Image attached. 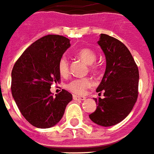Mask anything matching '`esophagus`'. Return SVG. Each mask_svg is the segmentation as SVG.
<instances>
[{
  "mask_svg": "<svg viewBox=\"0 0 154 154\" xmlns=\"http://www.w3.org/2000/svg\"><path fill=\"white\" fill-rule=\"evenodd\" d=\"M72 98L75 100H85L86 99V97L85 96H78V95H75V94H73Z\"/></svg>",
  "mask_w": 154,
  "mask_h": 154,
  "instance_id": "34e87169",
  "label": "esophagus"
}]
</instances>
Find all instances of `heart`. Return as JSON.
<instances>
[{"label":"heart","mask_w":154,"mask_h":154,"mask_svg":"<svg viewBox=\"0 0 154 154\" xmlns=\"http://www.w3.org/2000/svg\"><path fill=\"white\" fill-rule=\"evenodd\" d=\"M77 55L88 64L93 63L96 59V54L94 53V51L90 48H82L78 50L77 52ZM58 70L60 75L62 76H65L68 74V60L65 55H63L59 60ZM92 85H93V82L91 79H90L88 77L75 78L67 84V88L75 94H84L87 89L91 87Z\"/></svg>","instance_id":"1"}]
</instances>
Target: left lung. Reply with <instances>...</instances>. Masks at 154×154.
Segmentation results:
<instances>
[{
  "label": "left lung",
  "mask_w": 154,
  "mask_h": 154,
  "mask_svg": "<svg viewBox=\"0 0 154 154\" xmlns=\"http://www.w3.org/2000/svg\"><path fill=\"white\" fill-rule=\"evenodd\" d=\"M98 44L103 51L106 69L96 89L103 92V99H94L97 109L89 115L91 120L102 126H112L128 116L138 97L139 70L131 52L122 42L100 34Z\"/></svg>",
  "instance_id": "1"
}]
</instances>
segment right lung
I'll return each mask as SVG.
<instances>
[{"instance_id": "1", "label": "right lung", "mask_w": 154, "mask_h": 154, "mask_svg": "<svg viewBox=\"0 0 154 154\" xmlns=\"http://www.w3.org/2000/svg\"><path fill=\"white\" fill-rule=\"evenodd\" d=\"M70 41L60 35H47L26 49L11 72V92L19 111L37 128H50L63 118L71 93L53 96L51 85L60 79L58 63L70 47Z\"/></svg>"}]
</instances>
